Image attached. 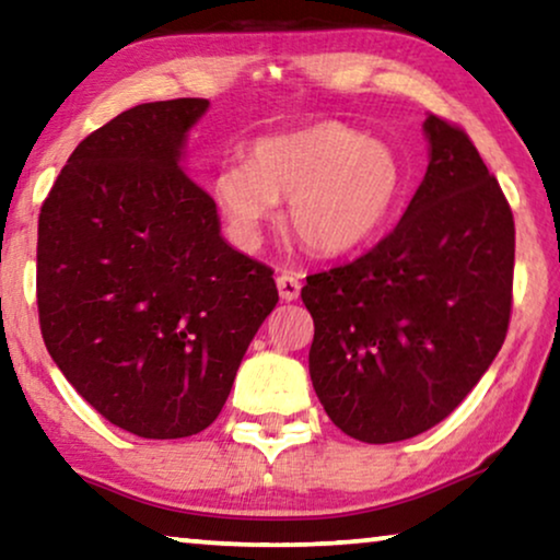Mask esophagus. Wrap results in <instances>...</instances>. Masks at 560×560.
I'll return each instance as SVG.
<instances>
[{
    "instance_id": "1",
    "label": "esophagus",
    "mask_w": 560,
    "mask_h": 560,
    "mask_svg": "<svg viewBox=\"0 0 560 560\" xmlns=\"http://www.w3.org/2000/svg\"><path fill=\"white\" fill-rule=\"evenodd\" d=\"M278 290H280V298L285 303L295 301L298 295H301V280H298L295 272H280L278 275Z\"/></svg>"
}]
</instances>
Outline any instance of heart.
Segmentation results:
<instances>
[{"label":"heart","mask_w":560,"mask_h":560,"mask_svg":"<svg viewBox=\"0 0 560 560\" xmlns=\"http://www.w3.org/2000/svg\"><path fill=\"white\" fill-rule=\"evenodd\" d=\"M402 163L389 144L339 121L259 140L249 163H229L213 178V198L244 244L262 236L275 203L305 249L343 255L370 242L402 196Z\"/></svg>","instance_id":"obj_1"}]
</instances>
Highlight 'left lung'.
I'll list each match as a JSON object with an SVG mask.
<instances>
[{
	"label": "left lung",
	"instance_id": "obj_1",
	"mask_svg": "<svg viewBox=\"0 0 560 560\" xmlns=\"http://www.w3.org/2000/svg\"><path fill=\"white\" fill-rule=\"evenodd\" d=\"M408 211L354 262L308 275V370L336 428L395 443L451 416L508 336L515 219L469 135L428 114Z\"/></svg>",
	"mask_w": 560,
	"mask_h": 560
}]
</instances>
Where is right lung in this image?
Instances as JSON below:
<instances>
[{"mask_svg": "<svg viewBox=\"0 0 560 560\" xmlns=\"http://www.w3.org/2000/svg\"><path fill=\"white\" fill-rule=\"evenodd\" d=\"M206 98L140 104L68 158L37 219V316L83 400L140 439L209 428L278 303L178 165Z\"/></svg>", "mask_w": 560, "mask_h": 560, "instance_id": "add662e5", "label": "right lung"}]
</instances>
